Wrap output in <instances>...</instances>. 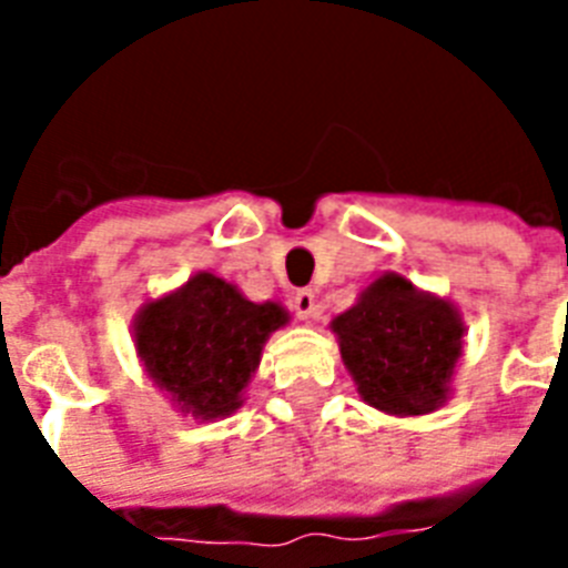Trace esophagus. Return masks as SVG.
<instances>
[{
	"label": "esophagus",
	"mask_w": 568,
	"mask_h": 568,
	"mask_svg": "<svg viewBox=\"0 0 568 568\" xmlns=\"http://www.w3.org/2000/svg\"><path fill=\"white\" fill-rule=\"evenodd\" d=\"M292 310L294 315L301 321H310L318 315V303H315V292H310V288H301V292L294 294L292 297Z\"/></svg>",
	"instance_id": "34e87169"
}]
</instances>
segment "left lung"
<instances>
[{"label": "left lung", "mask_w": 568, "mask_h": 568, "mask_svg": "<svg viewBox=\"0 0 568 568\" xmlns=\"http://www.w3.org/2000/svg\"><path fill=\"white\" fill-rule=\"evenodd\" d=\"M329 327L368 406L404 418L427 415L448 400L466 333L450 301L418 292L406 276L388 271Z\"/></svg>", "instance_id": "8db88e82"}]
</instances>
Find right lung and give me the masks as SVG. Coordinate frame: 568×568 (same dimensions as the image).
Returning a JSON list of instances; mask_svg holds the SVG:
<instances>
[{
    "mask_svg": "<svg viewBox=\"0 0 568 568\" xmlns=\"http://www.w3.org/2000/svg\"><path fill=\"white\" fill-rule=\"evenodd\" d=\"M288 324L280 303H253L221 276L200 271L135 315V351L146 374L182 413L212 422L244 404V386L267 336Z\"/></svg>",
    "mask_w": 568,
    "mask_h": 568,
    "instance_id": "1",
    "label": "right lung"
}]
</instances>
